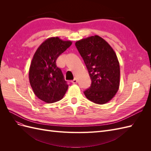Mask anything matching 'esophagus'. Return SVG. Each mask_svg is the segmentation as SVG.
Listing matches in <instances>:
<instances>
[{
  "mask_svg": "<svg viewBox=\"0 0 151 151\" xmlns=\"http://www.w3.org/2000/svg\"><path fill=\"white\" fill-rule=\"evenodd\" d=\"M77 79L75 78L74 79H73L72 81V83H73V84H76V83H77Z\"/></svg>",
  "mask_w": 151,
  "mask_h": 151,
  "instance_id": "1",
  "label": "esophagus"
}]
</instances>
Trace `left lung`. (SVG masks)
<instances>
[{
	"mask_svg": "<svg viewBox=\"0 0 151 151\" xmlns=\"http://www.w3.org/2000/svg\"><path fill=\"white\" fill-rule=\"evenodd\" d=\"M91 77V85L84 92L90 101L103 104L115 96L119 89L120 70L112 47L98 35L76 42Z\"/></svg>",
	"mask_w": 151,
	"mask_h": 151,
	"instance_id": "1",
	"label": "left lung"
}]
</instances>
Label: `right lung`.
Here are the masks:
<instances>
[{"mask_svg":"<svg viewBox=\"0 0 151 151\" xmlns=\"http://www.w3.org/2000/svg\"><path fill=\"white\" fill-rule=\"evenodd\" d=\"M58 37L47 39L36 50L29 70V79L35 94L47 103L60 101L68 86L56 60L72 45Z\"/></svg>","mask_w":151,"mask_h":151,"instance_id":"add662e5","label":"right lung"}]
</instances>
